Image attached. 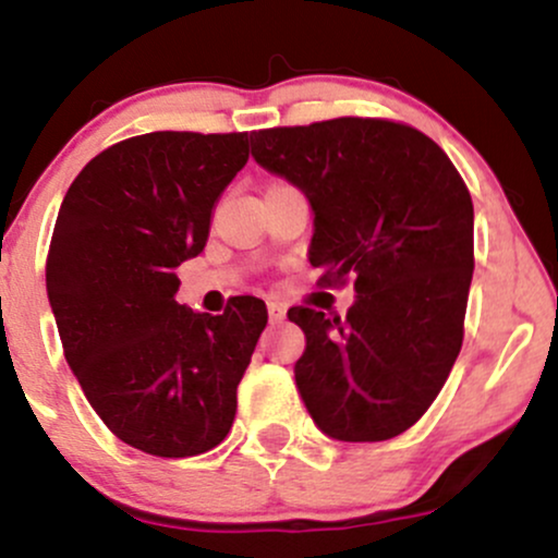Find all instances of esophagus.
Masks as SVG:
<instances>
[{
  "label": "esophagus",
  "mask_w": 558,
  "mask_h": 558,
  "mask_svg": "<svg viewBox=\"0 0 558 558\" xmlns=\"http://www.w3.org/2000/svg\"><path fill=\"white\" fill-rule=\"evenodd\" d=\"M267 315H270V323L272 325L283 323V319H286V306L278 304V301H270V304H267Z\"/></svg>",
  "instance_id": "esophagus-1"
}]
</instances>
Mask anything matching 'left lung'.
<instances>
[{
    "mask_svg": "<svg viewBox=\"0 0 558 558\" xmlns=\"http://www.w3.org/2000/svg\"><path fill=\"white\" fill-rule=\"evenodd\" d=\"M248 141L254 162L310 202L312 267L328 286L354 280L345 317L288 310L306 338L293 364L301 401L328 438H396L427 412L462 349L470 191L435 141L390 120L270 128Z\"/></svg>",
    "mask_w": 558,
    "mask_h": 558,
    "instance_id": "obj_1",
    "label": "left lung"
}]
</instances>
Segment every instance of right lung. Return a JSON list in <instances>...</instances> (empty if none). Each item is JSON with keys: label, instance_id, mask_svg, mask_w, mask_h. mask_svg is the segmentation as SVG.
<instances>
[{"label": "right lung", "instance_id": "add662e5", "mask_svg": "<svg viewBox=\"0 0 558 558\" xmlns=\"http://www.w3.org/2000/svg\"><path fill=\"white\" fill-rule=\"evenodd\" d=\"M246 159L248 133L120 141L78 172L57 215L47 296L65 360L101 422L151 457L222 444L267 325L254 296L217 317L175 301V267L204 252Z\"/></svg>", "mask_w": 558, "mask_h": 558}]
</instances>
